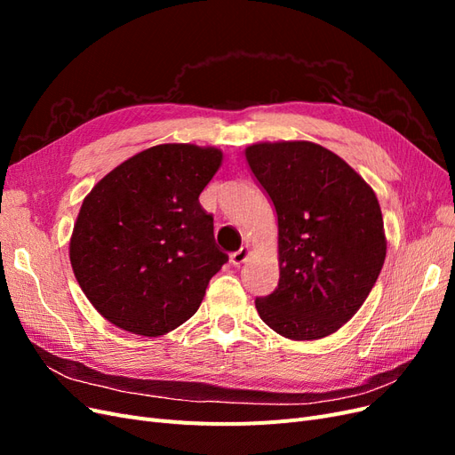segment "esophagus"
<instances>
[{
  "instance_id": "34e87169",
  "label": "esophagus",
  "mask_w": 455,
  "mask_h": 455,
  "mask_svg": "<svg viewBox=\"0 0 455 455\" xmlns=\"http://www.w3.org/2000/svg\"><path fill=\"white\" fill-rule=\"evenodd\" d=\"M251 256V249L249 246H241V249L237 251V252H233L231 256H229V261H231V266H235V267H241L244 261H246V258Z\"/></svg>"
}]
</instances>
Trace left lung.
<instances>
[{"label":"left lung","mask_w":455,"mask_h":455,"mask_svg":"<svg viewBox=\"0 0 455 455\" xmlns=\"http://www.w3.org/2000/svg\"><path fill=\"white\" fill-rule=\"evenodd\" d=\"M244 156L279 226V284L256 299L259 319L296 341L334 334L364 304L387 252L374 189L315 142H258Z\"/></svg>","instance_id":"8db88e82"}]
</instances>
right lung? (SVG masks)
Listing matches in <instances>:
<instances>
[{
  "label": "right lung",
  "mask_w": 455,
  "mask_h": 455,
  "mask_svg": "<svg viewBox=\"0 0 455 455\" xmlns=\"http://www.w3.org/2000/svg\"><path fill=\"white\" fill-rule=\"evenodd\" d=\"M222 159L212 146L159 144L117 164L84 199L70 261L106 321L156 338L196 315L228 261L199 203Z\"/></svg>",
  "instance_id": "right-lung-1"
}]
</instances>
